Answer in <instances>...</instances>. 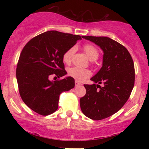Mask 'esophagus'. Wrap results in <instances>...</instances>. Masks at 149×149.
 Listing matches in <instances>:
<instances>
[{
	"label": "esophagus",
	"mask_w": 149,
	"mask_h": 149,
	"mask_svg": "<svg viewBox=\"0 0 149 149\" xmlns=\"http://www.w3.org/2000/svg\"><path fill=\"white\" fill-rule=\"evenodd\" d=\"M75 85L77 87V86H80V85H82V84L80 83H79L78 80H76V81H75Z\"/></svg>",
	"instance_id": "esophagus-1"
}]
</instances>
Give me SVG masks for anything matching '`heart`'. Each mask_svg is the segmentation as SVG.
Wrapping results in <instances>:
<instances>
[{"label":"heart","instance_id":"obj_1","mask_svg":"<svg viewBox=\"0 0 149 149\" xmlns=\"http://www.w3.org/2000/svg\"><path fill=\"white\" fill-rule=\"evenodd\" d=\"M85 52L86 53L89 59L90 60H96L99 57V51L97 50L95 47L92 45H85L83 47ZM75 52V47H71V48L66 50L63 55V61L65 64H69L71 61L73 54ZM68 74L69 76L76 79L78 81H83L87 78L90 76L91 72L88 69H82V68L74 66V67L70 68L68 70Z\"/></svg>","mask_w":149,"mask_h":149}]
</instances>
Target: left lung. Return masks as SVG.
Wrapping results in <instances>:
<instances>
[{"label": "left lung", "instance_id": "obj_1", "mask_svg": "<svg viewBox=\"0 0 149 149\" xmlns=\"http://www.w3.org/2000/svg\"><path fill=\"white\" fill-rule=\"evenodd\" d=\"M82 38L96 44L104 53L102 67L90 78L94 83L84 85L86 94L80 100L83 114L100 120L118 111L129 99L134 85V62L127 49L110 38Z\"/></svg>", "mask_w": 149, "mask_h": 149}]
</instances>
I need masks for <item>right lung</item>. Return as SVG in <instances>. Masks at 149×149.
Instances as JSON below:
<instances>
[{
	"label": "right lung",
	"mask_w": 149,
	"mask_h": 149,
	"mask_svg": "<svg viewBox=\"0 0 149 149\" xmlns=\"http://www.w3.org/2000/svg\"><path fill=\"white\" fill-rule=\"evenodd\" d=\"M82 36L48 31L34 37L22 49L16 71L20 96L31 109L42 116L57 110L59 95L74 88L75 80L67 76L50 80L52 75H66L63 55Z\"/></svg>",
	"instance_id": "right-lung-1"
}]
</instances>
